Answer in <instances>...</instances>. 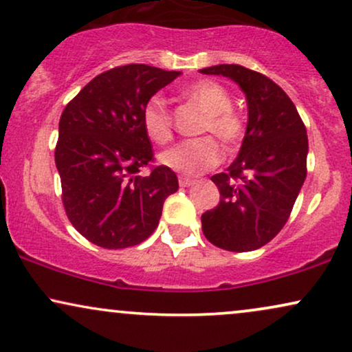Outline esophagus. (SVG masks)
<instances>
[{
	"instance_id": "obj_1",
	"label": "esophagus",
	"mask_w": 352,
	"mask_h": 352,
	"mask_svg": "<svg viewBox=\"0 0 352 352\" xmlns=\"http://www.w3.org/2000/svg\"><path fill=\"white\" fill-rule=\"evenodd\" d=\"M192 184H194V179H190V177H186V176H179L181 188H188V186H192Z\"/></svg>"
}]
</instances>
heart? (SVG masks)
I'll list each match as a JSON object with an SVG mask.
<instances>
[{"label":"heart","instance_id":"obj_1","mask_svg":"<svg viewBox=\"0 0 352 352\" xmlns=\"http://www.w3.org/2000/svg\"><path fill=\"white\" fill-rule=\"evenodd\" d=\"M184 98L204 112L199 133H212L227 148L238 145L245 135L246 124L240 112L232 107V96L225 86L217 81L204 80L190 85ZM142 125L151 142L166 145L173 140V116L163 99L151 98L142 109ZM164 166L184 173L201 175L222 160V151L214 138L201 137L173 146L160 156Z\"/></svg>","mask_w":352,"mask_h":352}]
</instances>
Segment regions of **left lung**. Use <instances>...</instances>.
<instances>
[{
  "mask_svg": "<svg viewBox=\"0 0 352 352\" xmlns=\"http://www.w3.org/2000/svg\"><path fill=\"white\" fill-rule=\"evenodd\" d=\"M233 80L246 94L248 125L238 158L210 177L220 190L215 209L202 214V232L227 251L261 248L280 232L307 177L309 138L280 86L241 65L202 68Z\"/></svg>",
  "mask_w": 352,
  "mask_h": 352,
  "instance_id": "8db88e82",
  "label": "left lung"
}]
</instances>
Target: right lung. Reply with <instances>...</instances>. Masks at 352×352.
I'll return each mask as SVG.
<instances>
[{"label": "right lung", "instance_id": "obj_1", "mask_svg": "<svg viewBox=\"0 0 352 352\" xmlns=\"http://www.w3.org/2000/svg\"><path fill=\"white\" fill-rule=\"evenodd\" d=\"M181 72L124 65L89 81L60 117L55 164L68 220L86 240L107 250L145 241L163 204L179 184L171 168L155 166L142 125L145 102Z\"/></svg>", "mask_w": 352, "mask_h": 352}]
</instances>
